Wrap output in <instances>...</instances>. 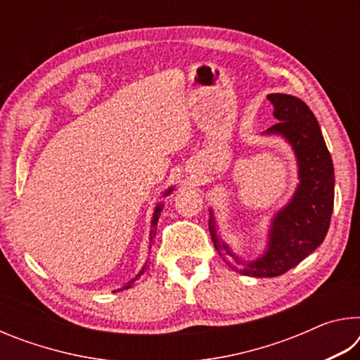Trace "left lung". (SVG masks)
Masks as SVG:
<instances>
[{
  "instance_id": "1",
  "label": "left lung",
  "mask_w": 360,
  "mask_h": 360,
  "mask_svg": "<svg viewBox=\"0 0 360 360\" xmlns=\"http://www.w3.org/2000/svg\"><path fill=\"white\" fill-rule=\"evenodd\" d=\"M279 120L266 133L283 135L292 144L298 160V186L294 198L273 221L270 246L264 257L248 264L243 275L273 278L311 254L324 241L333 210L335 174L328 152L314 114L302 100L285 94L266 96ZM210 233L217 252L231 254L216 233L214 216H210ZM230 265V264H229ZM233 268V266H231Z\"/></svg>"
}]
</instances>
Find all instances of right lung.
<instances>
[{"mask_svg":"<svg viewBox=\"0 0 360 360\" xmlns=\"http://www.w3.org/2000/svg\"><path fill=\"white\" fill-rule=\"evenodd\" d=\"M169 192H172V188H169V191L167 192V193H169ZM165 193V195H167ZM162 208H163V205L160 203V205H157V208H155V212H154V219H152V230H150V246H152V243H154V236H155V231H157V229H155V225H157V221H158V217H160V211H162ZM146 268V266H144ZM144 268H143V270H141V273H139V275L138 276H141L143 275V273H144ZM138 276L135 278V279H131V281L129 283V284H127L125 285V288H130V285L133 284V283H135L136 281V279H138Z\"/></svg>","mask_w":360,"mask_h":360,"instance_id":"obj_1","label":"right lung"}]
</instances>
